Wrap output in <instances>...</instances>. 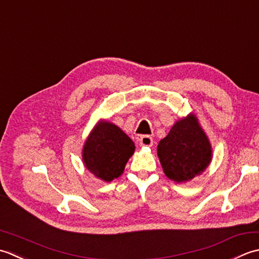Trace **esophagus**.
Listing matches in <instances>:
<instances>
[{
  "mask_svg": "<svg viewBox=\"0 0 259 259\" xmlns=\"http://www.w3.org/2000/svg\"><path fill=\"white\" fill-rule=\"evenodd\" d=\"M140 144L142 146H152L153 145V139L149 135H143L140 139Z\"/></svg>",
  "mask_w": 259,
  "mask_h": 259,
  "instance_id": "1",
  "label": "esophagus"
}]
</instances>
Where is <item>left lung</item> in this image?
<instances>
[{"mask_svg":"<svg viewBox=\"0 0 259 259\" xmlns=\"http://www.w3.org/2000/svg\"><path fill=\"white\" fill-rule=\"evenodd\" d=\"M157 156L165 176L176 182H187L201 174L211 162L210 142L193 114L172 126L157 145Z\"/></svg>","mask_w":259,"mask_h":259,"instance_id":"1","label":"left lung"}]
</instances>
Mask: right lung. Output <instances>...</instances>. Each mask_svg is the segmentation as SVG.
<instances>
[{
    "mask_svg": "<svg viewBox=\"0 0 259 259\" xmlns=\"http://www.w3.org/2000/svg\"><path fill=\"white\" fill-rule=\"evenodd\" d=\"M134 151V142L118 126L102 120L87 137L82 161L95 177L109 182L124 172Z\"/></svg>",
    "mask_w": 259,
    "mask_h": 259,
    "instance_id": "1",
    "label": "right lung"
}]
</instances>
